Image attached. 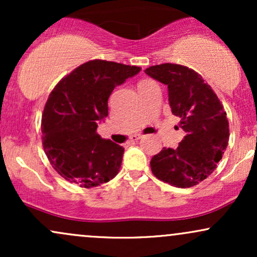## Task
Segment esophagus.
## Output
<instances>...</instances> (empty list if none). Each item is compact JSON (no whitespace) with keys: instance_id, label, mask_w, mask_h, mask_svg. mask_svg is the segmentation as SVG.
I'll return each mask as SVG.
<instances>
[{"instance_id":"esophagus-1","label":"esophagus","mask_w":257,"mask_h":257,"mask_svg":"<svg viewBox=\"0 0 257 257\" xmlns=\"http://www.w3.org/2000/svg\"><path fill=\"white\" fill-rule=\"evenodd\" d=\"M143 137H144L143 134H135V135H133V137H132L131 139H132L133 141H137V140H140V139L143 138Z\"/></svg>"}]
</instances>
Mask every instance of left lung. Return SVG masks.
<instances>
[{
	"label": "left lung",
	"instance_id": "8db88e82",
	"mask_svg": "<svg viewBox=\"0 0 257 257\" xmlns=\"http://www.w3.org/2000/svg\"><path fill=\"white\" fill-rule=\"evenodd\" d=\"M145 72L168 85L173 114L186 133L178 149H166L151 159L156 178L175 187L198 185L214 172L229 138L223 105L198 72L179 64L150 66Z\"/></svg>",
	"mask_w": 257,
	"mask_h": 257
}]
</instances>
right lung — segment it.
I'll list each match as a JSON object with an SVG mask.
<instances>
[{
    "label": "right lung",
    "instance_id": "1",
    "mask_svg": "<svg viewBox=\"0 0 257 257\" xmlns=\"http://www.w3.org/2000/svg\"><path fill=\"white\" fill-rule=\"evenodd\" d=\"M141 67L95 59L65 76L49 94L42 114V145L60 176L91 188L119 172L124 149L96 133L108 114L107 100L116 85Z\"/></svg>",
    "mask_w": 257,
    "mask_h": 257
}]
</instances>
